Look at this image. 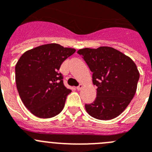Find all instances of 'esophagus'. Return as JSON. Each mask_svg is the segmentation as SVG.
<instances>
[{
	"instance_id": "obj_1",
	"label": "esophagus",
	"mask_w": 152,
	"mask_h": 152,
	"mask_svg": "<svg viewBox=\"0 0 152 152\" xmlns=\"http://www.w3.org/2000/svg\"><path fill=\"white\" fill-rule=\"evenodd\" d=\"M82 88H83V84H79V85L77 87V91H80V90L82 89Z\"/></svg>"
}]
</instances>
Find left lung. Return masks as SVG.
Instances as JSON below:
<instances>
[{
  "instance_id": "obj_1",
  "label": "left lung",
  "mask_w": 152,
  "mask_h": 152,
  "mask_svg": "<svg viewBox=\"0 0 152 152\" xmlns=\"http://www.w3.org/2000/svg\"><path fill=\"white\" fill-rule=\"evenodd\" d=\"M93 72V83L97 87L96 97L85 104L90 116L100 120L117 117L128 107L136 92L139 72L129 56L112 47L79 49Z\"/></svg>"
}]
</instances>
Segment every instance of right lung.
<instances>
[{
  "label": "right lung",
  "instance_id": "right-lung-1",
  "mask_svg": "<svg viewBox=\"0 0 152 152\" xmlns=\"http://www.w3.org/2000/svg\"><path fill=\"white\" fill-rule=\"evenodd\" d=\"M75 51L50 43L26 51L20 58L15 67L17 91L24 106L34 116L47 119L61 112L72 91L64 87L58 70Z\"/></svg>",
  "mask_w": 152,
  "mask_h": 152
}]
</instances>
